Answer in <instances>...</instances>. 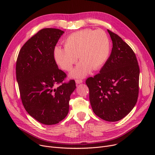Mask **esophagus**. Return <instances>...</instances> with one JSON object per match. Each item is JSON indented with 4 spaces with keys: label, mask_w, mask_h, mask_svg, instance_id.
Segmentation results:
<instances>
[{
    "label": "esophagus",
    "mask_w": 155,
    "mask_h": 155,
    "mask_svg": "<svg viewBox=\"0 0 155 155\" xmlns=\"http://www.w3.org/2000/svg\"><path fill=\"white\" fill-rule=\"evenodd\" d=\"M75 82H76V84H79L82 83L83 82V80L82 79H76L75 80Z\"/></svg>",
    "instance_id": "1"
}]
</instances>
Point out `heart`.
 <instances>
[{
  "mask_svg": "<svg viewBox=\"0 0 155 155\" xmlns=\"http://www.w3.org/2000/svg\"><path fill=\"white\" fill-rule=\"evenodd\" d=\"M64 46L54 48L56 63L63 70L70 71L78 55L81 61L70 73V77L83 78L106 62L110 51V41L104 30L87 29L68 36L64 40Z\"/></svg>",
  "mask_w": 155,
  "mask_h": 155,
  "instance_id": "1",
  "label": "heart"
}]
</instances>
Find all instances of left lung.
Returning a JSON list of instances; mask_svg holds the SVG:
<instances>
[{
	"label": "left lung",
	"mask_w": 155,
	"mask_h": 155,
	"mask_svg": "<svg viewBox=\"0 0 155 155\" xmlns=\"http://www.w3.org/2000/svg\"><path fill=\"white\" fill-rule=\"evenodd\" d=\"M107 31L112 41L110 55L100 73L88 78L86 84L94 112L103 120L115 122L126 116L137 102L140 67L131 48Z\"/></svg>",
	"instance_id": "left-lung-1"
}]
</instances>
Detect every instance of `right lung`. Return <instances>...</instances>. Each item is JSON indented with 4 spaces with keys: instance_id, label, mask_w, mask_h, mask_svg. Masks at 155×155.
Returning a JSON list of instances; mask_svg holds the SVG:
<instances>
[{
    "instance_id": "add662e5",
    "label": "right lung",
    "mask_w": 155,
    "mask_h": 155,
    "mask_svg": "<svg viewBox=\"0 0 155 155\" xmlns=\"http://www.w3.org/2000/svg\"><path fill=\"white\" fill-rule=\"evenodd\" d=\"M64 31H39L23 45L16 61L17 79L23 106L40 123L53 125L65 118L74 80L63 82L67 74L58 68L54 50Z\"/></svg>"
}]
</instances>
